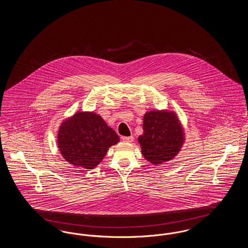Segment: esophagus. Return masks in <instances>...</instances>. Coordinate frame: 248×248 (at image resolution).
I'll return each mask as SVG.
<instances>
[{
  "mask_svg": "<svg viewBox=\"0 0 248 248\" xmlns=\"http://www.w3.org/2000/svg\"><path fill=\"white\" fill-rule=\"evenodd\" d=\"M122 140H123V141L124 142L131 143V142L134 141V137H133V136H130V137H123Z\"/></svg>",
  "mask_w": 248,
  "mask_h": 248,
  "instance_id": "34e87169",
  "label": "esophagus"
}]
</instances>
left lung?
I'll return each instance as SVG.
<instances>
[{"label": "left lung", "instance_id": "1", "mask_svg": "<svg viewBox=\"0 0 248 248\" xmlns=\"http://www.w3.org/2000/svg\"><path fill=\"white\" fill-rule=\"evenodd\" d=\"M143 135L139 137L144 158L153 165L170 161L185 141L184 129L177 114L167 110H151L143 118Z\"/></svg>", "mask_w": 248, "mask_h": 248}]
</instances>
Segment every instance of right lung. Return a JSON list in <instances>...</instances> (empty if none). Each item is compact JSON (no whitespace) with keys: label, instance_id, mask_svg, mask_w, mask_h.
<instances>
[{"label":"right lung","instance_id":"obj_1","mask_svg":"<svg viewBox=\"0 0 248 248\" xmlns=\"http://www.w3.org/2000/svg\"><path fill=\"white\" fill-rule=\"evenodd\" d=\"M119 141L115 131L93 111H77L62 122L58 133V147L63 158L84 169L99 165L108 148Z\"/></svg>","mask_w":248,"mask_h":248}]
</instances>
